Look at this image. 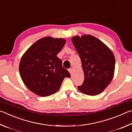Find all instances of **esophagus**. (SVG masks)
I'll list each match as a JSON object with an SVG mask.
<instances>
[{
  "instance_id": "1",
  "label": "esophagus",
  "mask_w": 132,
  "mask_h": 132,
  "mask_svg": "<svg viewBox=\"0 0 132 132\" xmlns=\"http://www.w3.org/2000/svg\"><path fill=\"white\" fill-rule=\"evenodd\" d=\"M68 71H69V72H70V73H72V71H73V69L72 68L68 69Z\"/></svg>"
}]
</instances>
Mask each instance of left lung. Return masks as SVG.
Returning <instances> with one entry per match:
<instances>
[{
	"label": "left lung",
	"mask_w": 132,
	"mask_h": 132,
	"mask_svg": "<svg viewBox=\"0 0 132 132\" xmlns=\"http://www.w3.org/2000/svg\"><path fill=\"white\" fill-rule=\"evenodd\" d=\"M71 40L80 58L85 76L84 83L78 88L87 95H97L114 77V55L103 42L90 35L75 36Z\"/></svg>",
	"instance_id": "1"
}]
</instances>
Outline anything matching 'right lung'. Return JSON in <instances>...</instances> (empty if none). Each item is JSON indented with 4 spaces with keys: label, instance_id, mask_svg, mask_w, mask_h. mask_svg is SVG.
I'll return each instance as SVG.
<instances>
[{
    "label": "right lung",
    "instance_id": "obj_1",
    "mask_svg": "<svg viewBox=\"0 0 132 132\" xmlns=\"http://www.w3.org/2000/svg\"><path fill=\"white\" fill-rule=\"evenodd\" d=\"M62 38L44 37L28 48L21 59L19 71L23 82L36 95L46 97L59 90L70 73L57 55L65 43Z\"/></svg>",
    "mask_w": 132,
    "mask_h": 132
}]
</instances>
